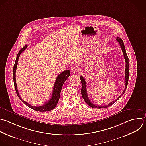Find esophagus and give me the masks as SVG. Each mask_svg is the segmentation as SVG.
Listing matches in <instances>:
<instances>
[{
    "mask_svg": "<svg viewBox=\"0 0 146 146\" xmlns=\"http://www.w3.org/2000/svg\"><path fill=\"white\" fill-rule=\"evenodd\" d=\"M71 71L72 72H76L79 71V68L77 66H73L71 68Z\"/></svg>",
    "mask_w": 146,
    "mask_h": 146,
    "instance_id": "34e87169",
    "label": "esophagus"
}]
</instances>
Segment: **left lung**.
Instances as JSON below:
<instances>
[{
	"label": "left lung",
	"mask_w": 146,
	"mask_h": 146,
	"mask_svg": "<svg viewBox=\"0 0 146 146\" xmlns=\"http://www.w3.org/2000/svg\"><path fill=\"white\" fill-rule=\"evenodd\" d=\"M116 40L119 43V44L120 46V47L122 50V52L123 53V55H124V58L125 59V81H124V83H125V88L123 91V92L122 93V94L121 95H120L116 100L111 102L110 103L108 104L107 105H105V106H99V105H95L94 104H92L90 100L88 99V95H87V88H86V81L84 79V78L82 76H80V78L81 80V83H82V89H81V94H82V96L83 97V98L84 99V101L86 102V103L89 105L90 107L94 108H107L110 106H111L112 104H113L115 102H116L124 93V92L125 91V90L127 88V85H128V75H129V60H128V56L126 54V51H125V48L124 45V43L122 40L121 39H120L119 37L116 38Z\"/></svg>",
	"instance_id": "1"
}]
</instances>
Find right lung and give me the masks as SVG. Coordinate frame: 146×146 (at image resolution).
Masks as SVG:
<instances>
[{
	"label": "right lung",
	"instance_id": "1",
	"mask_svg": "<svg viewBox=\"0 0 146 146\" xmlns=\"http://www.w3.org/2000/svg\"><path fill=\"white\" fill-rule=\"evenodd\" d=\"M27 47V45H25L24 46V47H23L19 51V53L17 55V59H16V60H15V64H14V66L13 76L14 86H15V90H16L17 94L19 98L22 100V102H23L27 106H28L29 107H30V108H31V109H33L34 110H35V111H39V112H46V111H51L57 105V103H58V102L59 101V98H60V91H61L63 84H64V82L67 80V79L70 76V71L69 70L64 71L63 72H62L61 74H60L58 76V77H57V78L56 79V81H55V82L54 83L52 96H51L50 99L47 103H46L43 106H39V107L31 106V104H29L26 102L24 101L21 98V96H20V95L19 94L18 91L17 85V83H16V78H15V72H16V70H17V65H18V62L19 58L20 56V55L22 53L23 51H24L26 49Z\"/></svg>",
	"mask_w": 146,
	"mask_h": 146
}]
</instances>
